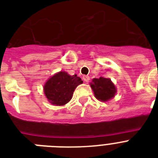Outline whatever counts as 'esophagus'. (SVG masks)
Listing matches in <instances>:
<instances>
[{"mask_svg": "<svg viewBox=\"0 0 158 158\" xmlns=\"http://www.w3.org/2000/svg\"><path fill=\"white\" fill-rule=\"evenodd\" d=\"M89 79H90V77L88 76V75H84V76H83V80L85 82H89Z\"/></svg>", "mask_w": 158, "mask_h": 158, "instance_id": "1", "label": "esophagus"}]
</instances>
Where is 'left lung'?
<instances>
[{
	"mask_svg": "<svg viewBox=\"0 0 158 158\" xmlns=\"http://www.w3.org/2000/svg\"><path fill=\"white\" fill-rule=\"evenodd\" d=\"M97 99L101 102H106L115 97L116 89L110 79L100 77L94 79L90 84Z\"/></svg>",
	"mask_w": 158,
	"mask_h": 158,
	"instance_id": "8db88e82",
	"label": "left lung"
}]
</instances>
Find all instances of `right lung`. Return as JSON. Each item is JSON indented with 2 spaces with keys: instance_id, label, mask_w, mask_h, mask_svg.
I'll return each instance as SVG.
<instances>
[{
  "instance_id": "obj_1",
  "label": "right lung",
  "mask_w": 158,
  "mask_h": 158,
  "mask_svg": "<svg viewBox=\"0 0 158 158\" xmlns=\"http://www.w3.org/2000/svg\"><path fill=\"white\" fill-rule=\"evenodd\" d=\"M82 83L77 74L69 75L64 71L58 72L46 82L44 94L52 104L64 106L70 101L74 89Z\"/></svg>"
}]
</instances>
